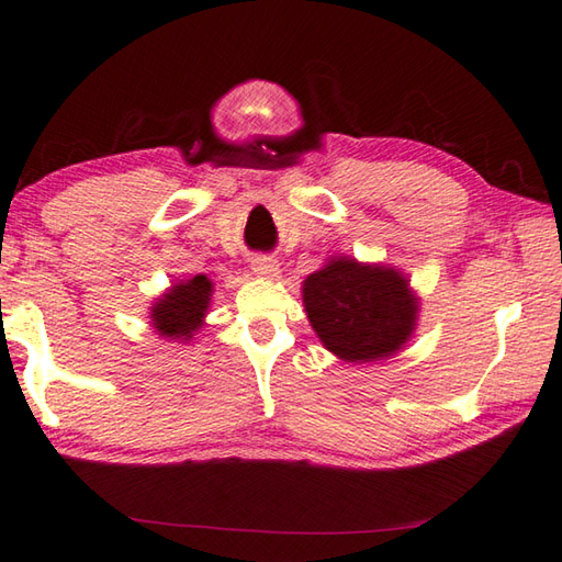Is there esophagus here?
Masks as SVG:
<instances>
[{
	"label": "esophagus",
	"mask_w": 562,
	"mask_h": 562,
	"mask_svg": "<svg viewBox=\"0 0 562 562\" xmlns=\"http://www.w3.org/2000/svg\"><path fill=\"white\" fill-rule=\"evenodd\" d=\"M250 268L255 274H258V278H268V280L278 278V272H280L278 260L265 258V255H255V258L250 260Z\"/></svg>",
	"instance_id": "34e87169"
}]
</instances>
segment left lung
I'll list each match as a JSON object with an SVG mask.
<instances>
[{"instance_id": "1", "label": "left lung", "mask_w": 562, "mask_h": 562, "mask_svg": "<svg viewBox=\"0 0 562 562\" xmlns=\"http://www.w3.org/2000/svg\"><path fill=\"white\" fill-rule=\"evenodd\" d=\"M302 302L324 349L346 363L391 359L411 341L420 316L405 272L349 255L312 272L302 282Z\"/></svg>"}]
</instances>
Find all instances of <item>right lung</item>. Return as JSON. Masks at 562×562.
<instances>
[{
    "label": "right lung",
    "mask_w": 562,
    "mask_h": 562,
    "mask_svg": "<svg viewBox=\"0 0 562 562\" xmlns=\"http://www.w3.org/2000/svg\"><path fill=\"white\" fill-rule=\"evenodd\" d=\"M213 297V282L206 274L177 280L149 307V326L161 339L189 344L203 324Z\"/></svg>",
    "instance_id": "right-lung-1"
}]
</instances>
